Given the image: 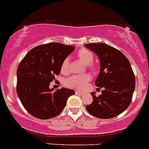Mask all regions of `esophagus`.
<instances>
[{
	"instance_id": "esophagus-1",
	"label": "esophagus",
	"mask_w": 149,
	"mask_h": 149,
	"mask_svg": "<svg viewBox=\"0 0 149 149\" xmlns=\"http://www.w3.org/2000/svg\"><path fill=\"white\" fill-rule=\"evenodd\" d=\"M76 95H84V94L83 93V92H80V91H75Z\"/></svg>"
}]
</instances>
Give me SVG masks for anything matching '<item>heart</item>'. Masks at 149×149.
<instances>
[{
  "label": "heart",
  "mask_w": 149,
  "mask_h": 149,
  "mask_svg": "<svg viewBox=\"0 0 149 149\" xmlns=\"http://www.w3.org/2000/svg\"><path fill=\"white\" fill-rule=\"evenodd\" d=\"M77 57L84 61L86 64H88L90 69H95V66L91 63L93 62L94 55L91 52L86 49H81L77 52ZM61 72L63 73H67L69 70V58H65L61 64ZM91 80V76L88 74H73L67 77L64 80V84L66 87L74 89L84 90L87 86L88 82Z\"/></svg>",
  "instance_id": "1"
}]
</instances>
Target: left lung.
Here are the masks:
<instances>
[{
	"label": "left lung",
	"instance_id": "1",
	"mask_svg": "<svg viewBox=\"0 0 149 149\" xmlns=\"http://www.w3.org/2000/svg\"><path fill=\"white\" fill-rule=\"evenodd\" d=\"M85 46L97 54L100 70L95 85L102 94L91 95L93 101L87 111L100 119H110L123 112L130 105L135 88V76L127 58L120 50L106 43H87Z\"/></svg>",
	"mask_w": 149,
	"mask_h": 149
}]
</instances>
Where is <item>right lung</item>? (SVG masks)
<instances>
[{
	"mask_svg": "<svg viewBox=\"0 0 149 149\" xmlns=\"http://www.w3.org/2000/svg\"><path fill=\"white\" fill-rule=\"evenodd\" d=\"M74 49V46L49 43L33 48L20 61L16 91L31 115L42 120L56 117L63 110L68 98L75 94L69 88H49L50 83L61 72L63 61Z\"/></svg>",
	"mask_w": 149,
	"mask_h": 149,
	"instance_id": "right-lung-1",
	"label": "right lung"
}]
</instances>
